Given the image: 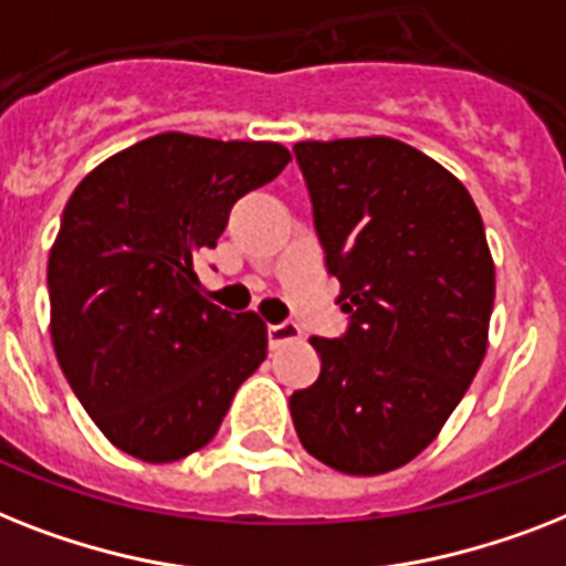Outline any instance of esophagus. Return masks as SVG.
Listing matches in <instances>:
<instances>
[{
	"label": "esophagus",
	"mask_w": 566,
	"mask_h": 566,
	"mask_svg": "<svg viewBox=\"0 0 566 566\" xmlns=\"http://www.w3.org/2000/svg\"><path fill=\"white\" fill-rule=\"evenodd\" d=\"M291 339H298V325L296 323L268 325V343H270V348L284 346V343H291Z\"/></svg>",
	"instance_id": "1"
}]
</instances>
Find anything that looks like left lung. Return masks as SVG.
<instances>
[{
	"instance_id": "1",
	"label": "left lung",
	"mask_w": 566,
	"mask_h": 566,
	"mask_svg": "<svg viewBox=\"0 0 566 566\" xmlns=\"http://www.w3.org/2000/svg\"><path fill=\"white\" fill-rule=\"evenodd\" d=\"M348 325L311 337L319 378L291 395L298 442L334 471L387 474L433 442L489 343L494 264L453 174L387 136L293 145Z\"/></svg>"
}]
</instances>
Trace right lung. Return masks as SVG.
Returning <instances> with one entry per match:
<instances>
[{
	"label": "right lung",
	"instance_id": "1",
	"mask_svg": "<svg viewBox=\"0 0 566 566\" xmlns=\"http://www.w3.org/2000/svg\"><path fill=\"white\" fill-rule=\"evenodd\" d=\"M287 163L275 142L159 133L109 156L69 197L49 255L54 355L124 453L174 462L203 448L268 357L259 316L200 293L195 255Z\"/></svg>",
	"mask_w": 566,
	"mask_h": 566
}]
</instances>
